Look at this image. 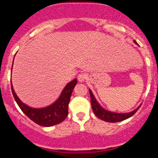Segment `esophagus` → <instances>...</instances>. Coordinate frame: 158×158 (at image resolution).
Segmentation results:
<instances>
[{
  "label": "esophagus",
  "mask_w": 158,
  "mask_h": 158,
  "mask_svg": "<svg viewBox=\"0 0 158 158\" xmlns=\"http://www.w3.org/2000/svg\"><path fill=\"white\" fill-rule=\"evenodd\" d=\"M78 81L80 82H83L87 79V74L86 73H80L77 77Z\"/></svg>",
  "instance_id": "esophagus-1"
}]
</instances>
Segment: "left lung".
Wrapping results in <instances>:
<instances>
[{
    "instance_id": "obj_1",
    "label": "left lung",
    "mask_w": 158,
    "mask_h": 158,
    "mask_svg": "<svg viewBox=\"0 0 158 158\" xmlns=\"http://www.w3.org/2000/svg\"><path fill=\"white\" fill-rule=\"evenodd\" d=\"M135 43H137L135 41ZM89 93H90V97H91V104L92 107H93V112H94L95 115L98 117L99 118L102 119V120L105 121V122H109V123H117L120 122V121L125 120L127 118H130L132 115L136 112L139 108L140 107L139 106L138 108H136L134 111H131L129 113H115V112H111V111H108L107 110L104 109L99 104V103L96 101V98L93 96L92 91L89 89Z\"/></svg>"
}]
</instances>
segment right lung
Returning <instances> with one entry per match:
<instances>
[{
    "mask_svg": "<svg viewBox=\"0 0 158 158\" xmlns=\"http://www.w3.org/2000/svg\"><path fill=\"white\" fill-rule=\"evenodd\" d=\"M77 83V79L69 82L62 90L59 98L51 105L43 108H33L23 104L16 96L12 83H11V88H12V93L14 99L25 115L38 125L43 127H51L61 123L68 115L69 100L73 90Z\"/></svg>",
    "mask_w": 158,
    "mask_h": 158,
    "instance_id": "obj_1",
    "label": "right lung"
}]
</instances>
